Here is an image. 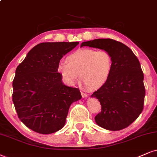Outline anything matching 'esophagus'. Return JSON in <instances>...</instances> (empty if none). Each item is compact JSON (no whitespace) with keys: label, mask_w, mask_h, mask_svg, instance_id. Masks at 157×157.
<instances>
[{"label":"esophagus","mask_w":157,"mask_h":157,"mask_svg":"<svg viewBox=\"0 0 157 157\" xmlns=\"http://www.w3.org/2000/svg\"><path fill=\"white\" fill-rule=\"evenodd\" d=\"M81 93H82V95L83 98H86V97L88 96V94H86V93H85L84 92H81Z\"/></svg>","instance_id":"34e87169"}]
</instances>
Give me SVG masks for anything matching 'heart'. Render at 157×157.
<instances>
[{
  "instance_id": "b5f03b06",
  "label": "heart",
  "mask_w": 157,
  "mask_h": 157,
  "mask_svg": "<svg viewBox=\"0 0 157 157\" xmlns=\"http://www.w3.org/2000/svg\"><path fill=\"white\" fill-rule=\"evenodd\" d=\"M113 68V57L105 50L81 49L70 54L66 63L57 65V72L68 85H74L80 78L88 87L99 89L111 77Z\"/></svg>"
}]
</instances>
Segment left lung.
Instances as JSON below:
<instances>
[{
    "instance_id": "obj_1",
    "label": "left lung",
    "mask_w": 157,
    "mask_h": 157,
    "mask_svg": "<svg viewBox=\"0 0 157 157\" xmlns=\"http://www.w3.org/2000/svg\"><path fill=\"white\" fill-rule=\"evenodd\" d=\"M90 46L111 53L113 68L107 83L91 95L101 105L94 120L97 124L111 131L124 129L137 119L144 109V75L140 62L128 46L110 38L85 41Z\"/></svg>"
}]
</instances>
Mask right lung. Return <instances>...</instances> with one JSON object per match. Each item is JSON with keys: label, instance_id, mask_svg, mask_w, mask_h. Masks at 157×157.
Masks as SVG:
<instances>
[{"label": "right lung", "instance_id": "1", "mask_svg": "<svg viewBox=\"0 0 157 157\" xmlns=\"http://www.w3.org/2000/svg\"><path fill=\"white\" fill-rule=\"evenodd\" d=\"M79 42H46L34 46L17 66L12 100L29 129L51 134L64 127L70 106L82 98L79 89L65 86L57 73L64 55Z\"/></svg>", "mask_w": 157, "mask_h": 157}]
</instances>
